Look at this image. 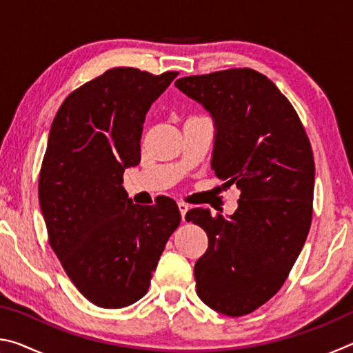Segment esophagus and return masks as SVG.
Instances as JSON below:
<instances>
[{
	"instance_id": "esophagus-1",
	"label": "esophagus",
	"mask_w": 353,
	"mask_h": 353,
	"mask_svg": "<svg viewBox=\"0 0 353 353\" xmlns=\"http://www.w3.org/2000/svg\"><path fill=\"white\" fill-rule=\"evenodd\" d=\"M177 207H179V212H181V216H182V221H183L185 219V214H187L190 207H188V204H185V202H179Z\"/></svg>"
}]
</instances>
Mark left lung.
Wrapping results in <instances>:
<instances>
[{
  "label": "left lung",
  "instance_id": "8db88e82",
  "mask_svg": "<svg viewBox=\"0 0 353 353\" xmlns=\"http://www.w3.org/2000/svg\"><path fill=\"white\" fill-rule=\"evenodd\" d=\"M176 87L210 112L212 170L241 191L229 218L193 208L187 221L208 236L196 261L198 296L227 316L261 307L282 288L305 244L313 214L314 160L294 107L250 68L187 76Z\"/></svg>",
  "mask_w": 353,
  "mask_h": 353
}]
</instances>
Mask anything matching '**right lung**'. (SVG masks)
I'll use <instances>...</instances> for the list:
<instances>
[{
    "mask_svg": "<svg viewBox=\"0 0 353 353\" xmlns=\"http://www.w3.org/2000/svg\"><path fill=\"white\" fill-rule=\"evenodd\" d=\"M179 73L118 67L70 93L57 110L39 177L52 250L81 294L123 308L146 294L181 212L170 198L139 205L123 187L140 163L149 107Z\"/></svg>",
    "mask_w": 353,
    "mask_h": 353,
    "instance_id": "add662e5",
    "label": "right lung"
}]
</instances>
